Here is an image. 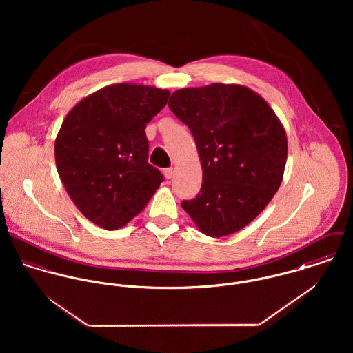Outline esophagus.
Masks as SVG:
<instances>
[{
    "mask_svg": "<svg viewBox=\"0 0 353 353\" xmlns=\"http://www.w3.org/2000/svg\"><path fill=\"white\" fill-rule=\"evenodd\" d=\"M174 172H175V170H174L172 167L165 168V170H164V176H165V179H171V178L174 176Z\"/></svg>",
    "mask_w": 353,
    "mask_h": 353,
    "instance_id": "34e87169",
    "label": "esophagus"
}]
</instances>
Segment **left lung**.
<instances>
[{
    "label": "left lung",
    "mask_w": 353,
    "mask_h": 353,
    "mask_svg": "<svg viewBox=\"0 0 353 353\" xmlns=\"http://www.w3.org/2000/svg\"><path fill=\"white\" fill-rule=\"evenodd\" d=\"M168 105L193 133L201 161V190L182 208L212 238L245 228L283 182L288 143L281 121L239 84L182 88Z\"/></svg>",
    "instance_id": "left-lung-1"
}]
</instances>
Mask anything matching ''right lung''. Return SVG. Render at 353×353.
Wrapping results in <instances>:
<instances>
[{
    "instance_id": "right-lung-1",
    "label": "right lung",
    "mask_w": 353,
    "mask_h": 353,
    "mask_svg": "<svg viewBox=\"0 0 353 353\" xmlns=\"http://www.w3.org/2000/svg\"><path fill=\"white\" fill-rule=\"evenodd\" d=\"M168 90L111 84L79 101L54 144L58 175L77 209L107 231L126 225L147 206L163 176L148 163L147 123Z\"/></svg>"
}]
</instances>
